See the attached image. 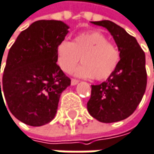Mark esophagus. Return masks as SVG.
Instances as JSON below:
<instances>
[{
    "instance_id": "34e87169",
    "label": "esophagus",
    "mask_w": 154,
    "mask_h": 154,
    "mask_svg": "<svg viewBox=\"0 0 154 154\" xmlns=\"http://www.w3.org/2000/svg\"><path fill=\"white\" fill-rule=\"evenodd\" d=\"M78 84V80H76V79H72L71 80V85H76Z\"/></svg>"
}]
</instances>
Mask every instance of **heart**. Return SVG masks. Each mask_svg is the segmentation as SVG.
I'll return each mask as SVG.
<instances>
[{"instance_id": "obj_1", "label": "heart", "mask_w": 154, "mask_h": 154, "mask_svg": "<svg viewBox=\"0 0 154 154\" xmlns=\"http://www.w3.org/2000/svg\"><path fill=\"white\" fill-rule=\"evenodd\" d=\"M83 65L75 71L77 77L107 79L116 69L120 52L109 43L106 36L98 31H91L77 35L73 42L63 40L56 48V59L60 68L70 73L80 62Z\"/></svg>"}]
</instances>
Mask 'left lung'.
<instances>
[{
  "label": "left lung",
  "mask_w": 154,
  "mask_h": 154,
  "mask_svg": "<svg viewBox=\"0 0 154 154\" xmlns=\"http://www.w3.org/2000/svg\"><path fill=\"white\" fill-rule=\"evenodd\" d=\"M106 28L120 52L115 72L105 82L91 85L87 110L99 122L110 123L128 118L140 103L146 88V54L137 39L109 20L91 22Z\"/></svg>",
  "instance_id": "left-lung-1"
}]
</instances>
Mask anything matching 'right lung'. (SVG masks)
Segmentation results:
<instances>
[{
    "label": "right lung",
    "instance_id": "obj_1",
    "mask_svg": "<svg viewBox=\"0 0 154 154\" xmlns=\"http://www.w3.org/2000/svg\"><path fill=\"white\" fill-rule=\"evenodd\" d=\"M69 28L62 21H36L22 32L8 51L0 99L2 91L11 114L27 125L50 122L62 92L70 85V79L56 64V48Z\"/></svg>",
    "mask_w": 154,
    "mask_h": 154
}]
</instances>
